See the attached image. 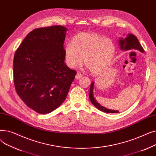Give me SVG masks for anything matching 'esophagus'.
Returning <instances> with one entry per match:
<instances>
[{"label": "esophagus", "mask_w": 156, "mask_h": 156, "mask_svg": "<svg viewBox=\"0 0 156 156\" xmlns=\"http://www.w3.org/2000/svg\"><path fill=\"white\" fill-rule=\"evenodd\" d=\"M82 75H81V73H78L76 75V76H75V79L76 80H79L80 78H81V77H82Z\"/></svg>", "instance_id": "esophagus-1"}]
</instances>
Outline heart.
Here are the masks:
<instances>
[{"label": "heart", "instance_id": "heart-1", "mask_svg": "<svg viewBox=\"0 0 156 156\" xmlns=\"http://www.w3.org/2000/svg\"><path fill=\"white\" fill-rule=\"evenodd\" d=\"M116 47L111 39L95 33H80L74 37L72 44H67L64 48L65 59L71 68L84 63L91 73L99 74L111 64Z\"/></svg>", "mask_w": 156, "mask_h": 156}]
</instances>
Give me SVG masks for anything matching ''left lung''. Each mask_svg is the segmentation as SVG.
<instances>
[{"mask_svg": "<svg viewBox=\"0 0 156 156\" xmlns=\"http://www.w3.org/2000/svg\"><path fill=\"white\" fill-rule=\"evenodd\" d=\"M119 47L121 51H127L129 50H137L140 52L144 53V48L140 45V42H138L137 38L132 34H128L125 38H119ZM94 81L91 83L90 88V92H89V98L90 100L92 102L93 105L95 106L96 108L99 110L103 111L104 112L107 113H118L119 112L117 110H111L109 109H107L106 108L102 106L99 103H98L95 100L94 94Z\"/></svg>", "mask_w": 156, "mask_h": 156, "instance_id": "1", "label": "left lung"}]
</instances>
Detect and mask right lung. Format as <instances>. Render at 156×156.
<instances>
[{"mask_svg": "<svg viewBox=\"0 0 156 156\" xmlns=\"http://www.w3.org/2000/svg\"><path fill=\"white\" fill-rule=\"evenodd\" d=\"M67 31L62 26L35 29L15 52L16 92L28 107L38 113H49L59 107L76 75L64 62Z\"/></svg>", "mask_w": 156, "mask_h": 156, "instance_id": "1", "label": "right lung"}]
</instances>
